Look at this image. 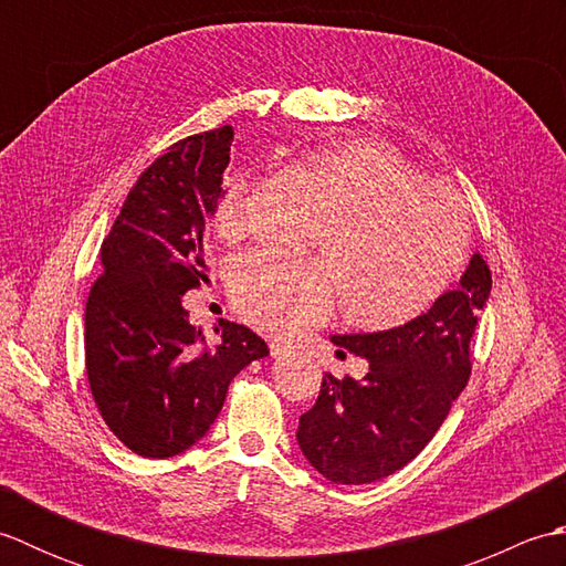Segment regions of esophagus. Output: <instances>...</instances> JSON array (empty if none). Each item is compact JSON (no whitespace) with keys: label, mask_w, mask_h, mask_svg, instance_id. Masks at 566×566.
<instances>
[{"label":"esophagus","mask_w":566,"mask_h":566,"mask_svg":"<svg viewBox=\"0 0 566 566\" xmlns=\"http://www.w3.org/2000/svg\"><path fill=\"white\" fill-rule=\"evenodd\" d=\"M286 353H290V345L282 343V340H270V355L272 357H282Z\"/></svg>","instance_id":"34e87169"}]
</instances>
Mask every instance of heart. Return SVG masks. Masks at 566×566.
Returning <instances> with one entry per match:
<instances>
[{
    "label": "heart",
    "instance_id": "1",
    "mask_svg": "<svg viewBox=\"0 0 566 566\" xmlns=\"http://www.w3.org/2000/svg\"><path fill=\"white\" fill-rule=\"evenodd\" d=\"M326 209L314 248L326 260L240 255L228 272L238 314L268 333L323 323L343 302L347 326L401 328L436 306L462 270L469 226L460 203L389 146L347 138L298 153ZM250 191L245 172H228L213 221L235 233Z\"/></svg>",
    "mask_w": 566,
    "mask_h": 566
}]
</instances>
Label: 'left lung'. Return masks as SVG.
Instances as JSON below:
<instances>
[{"mask_svg": "<svg viewBox=\"0 0 566 566\" xmlns=\"http://www.w3.org/2000/svg\"><path fill=\"white\" fill-rule=\"evenodd\" d=\"M489 292L491 270L476 252L460 286L420 318L333 335L340 357H367L369 369L363 379L323 377L314 408L298 418V448L316 472L333 484H371L426 448L472 375L469 343Z\"/></svg>", "mask_w": 566, "mask_h": 566, "instance_id": "obj_1", "label": "left lung"}]
</instances>
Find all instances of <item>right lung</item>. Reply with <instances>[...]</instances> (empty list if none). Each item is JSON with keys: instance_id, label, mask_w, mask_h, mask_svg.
<instances>
[{"instance_id": "add662e5", "label": "right lung", "mask_w": 566, "mask_h": 566, "mask_svg": "<svg viewBox=\"0 0 566 566\" xmlns=\"http://www.w3.org/2000/svg\"><path fill=\"white\" fill-rule=\"evenodd\" d=\"M233 128L187 136L140 172L102 243L84 308V367L104 423L130 452L165 460L219 416L228 384L270 355L260 335L221 318L209 343L182 296L209 282L203 235Z\"/></svg>"}]
</instances>
